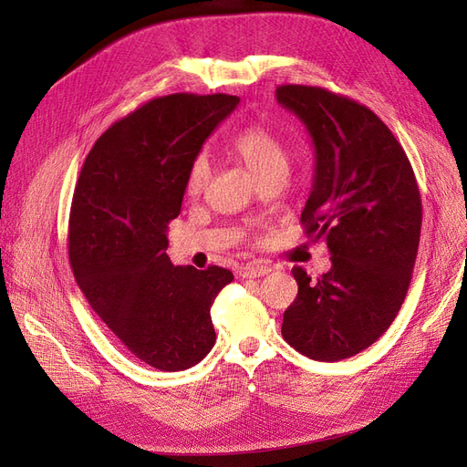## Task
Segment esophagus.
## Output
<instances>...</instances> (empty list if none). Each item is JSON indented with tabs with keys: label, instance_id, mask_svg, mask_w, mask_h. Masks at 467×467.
Here are the masks:
<instances>
[{
	"label": "esophagus",
	"instance_id": "1",
	"mask_svg": "<svg viewBox=\"0 0 467 467\" xmlns=\"http://www.w3.org/2000/svg\"><path fill=\"white\" fill-rule=\"evenodd\" d=\"M273 268L268 265H263V263H250L246 266L240 268V276L244 278H259V276H266L268 273H271Z\"/></svg>",
	"mask_w": 467,
	"mask_h": 467
}]
</instances>
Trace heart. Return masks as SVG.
<instances>
[{"mask_svg":"<svg viewBox=\"0 0 467 467\" xmlns=\"http://www.w3.org/2000/svg\"><path fill=\"white\" fill-rule=\"evenodd\" d=\"M229 150L250 168L257 180L287 168V153L282 141L263 127H248L240 130L231 141ZM212 166L206 153L194 155L185 174V191L191 196L201 194L210 182Z\"/></svg>","mask_w":467,"mask_h":467,"instance_id":"obj_1","label":"heart"}]
</instances>
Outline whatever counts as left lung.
I'll use <instances>...</instances> for the list:
<instances>
[{
	"label": "left lung",
	"mask_w": 467,
	"mask_h": 467,
	"mask_svg": "<svg viewBox=\"0 0 467 467\" xmlns=\"http://www.w3.org/2000/svg\"><path fill=\"white\" fill-rule=\"evenodd\" d=\"M276 100L312 138L301 223L331 254L317 280L293 266L299 293L282 335L312 359L338 361L371 347L403 305L420 242V191L403 147L369 108L305 85L278 87Z\"/></svg>",
	"instance_id": "1"
}]
</instances>
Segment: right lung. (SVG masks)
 Wrapping results in <instances>:
<instances>
[{
  "label": "right lung",
  "mask_w": 467,
  "mask_h": 467,
  "mask_svg": "<svg viewBox=\"0 0 467 467\" xmlns=\"http://www.w3.org/2000/svg\"><path fill=\"white\" fill-rule=\"evenodd\" d=\"M229 94H170L117 120L92 145L69 212V263L92 310L136 358L183 371L215 345L210 306L233 282L166 255L185 174L238 106Z\"/></svg>",
  "instance_id": "add662e5"
}]
</instances>
